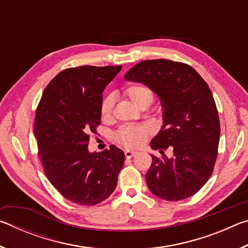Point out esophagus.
Instances as JSON below:
<instances>
[{
	"label": "esophagus",
	"instance_id": "34e87169",
	"mask_svg": "<svg viewBox=\"0 0 248 248\" xmlns=\"http://www.w3.org/2000/svg\"><path fill=\"white\" fill-rule=\"evenodd\" d=\"M136 154H137V152H134V151H131V150H125L124 151V156L127 158H131Z\"/></svg>",
	"mask_w": 248,
	"mask_h": 248
}]
</instances>
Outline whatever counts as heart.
I'll use <instances>...</instances> for the list:
<instances>
[{"instance_id": "heart-1", "label": "heart", "mask_w": 248, "mask_h": 248, "mask_svg": "<svg viewBox=\"0 0 248 248\" xmlns=\"http://www.w3.org/2000/svg\"><path fill=\"white\" fill-rule=\"evenodd\" d=\"M124 95L139 108L150 106L154 99L153 91L149 86L143 85V84H132V85L128 86L124 90ZM112 106H114V99H112L111 96L104 97L102 105H100L102 118L106 119L111 115ZM150 134L151 129L148 125L130 124L121 127L115 133V140L119 144L125 146V148L134 149L139 148L143 144Z\"/></svg>"}]
</instances>
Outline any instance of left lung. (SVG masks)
<instances>
[{
  "label": "left lung",
  "mask_w": 248,
  "mask_h": 248,
  "mask_svg": "<svg viewBox=\"0 0 248 248\" xmlns=\"http://www.w3.org/2000/svg\"><path fill=\"white\" fill-rule=\"evenodd\" d=\"M124 78L149 86L164 109L162 128L150 142L163 155H151L150 191L167 201L189 198L208 182L217 156L220 120L208 84L190 65L165 59L141 61ZM169 147L170 159L164 154Z\"/></svg>",
  "instance_id": "obj_1"
}]
</instances>
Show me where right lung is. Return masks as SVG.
<instances>
[{
	"label": "right lung",
	"instance_id": "add662e5",
	"mask_svg": "<svg viewBox=\"0 0 248 248\" xmlns=\"http://www.w3.org/2000/svg\"><path fill=\"white\" fill-rule=\"evenodd\" d=\"M121 65H83L61 71L46 87L35 118L44 171L65 199L95 205L117 186L124 153L115 145L89 151L90 133L100 124L103 92Z\"/></svg>",
	"mask_w": 248,
	"mask_h": 248
}]
</instances>
